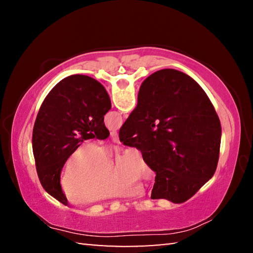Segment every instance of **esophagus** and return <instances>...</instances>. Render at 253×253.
I'll list each match as a JSON object with an SVG mask.
<instances>
[{
  "mask_svg": "<svg viewBox=\"0 0 253 253\" xmlns=\"http://www.w3.org/2000/svg\"><path fill=\"white\" fill-rule=\"evenodd\" d=\"M110 138L114 143L119 144V138H118V132L117 131H111L110 132Z\"/></svg>",
  "mask_w": 253,
  "mask_h": 253,
  "instance_id": "esophagus-1",
  "label": "esophagus"
}]
</instances>
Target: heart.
Listing matches in <instances>:
<instances>
[{"label": "heart", "instance_id": "obj_1", "mask_svg": "<svg viewBox=\"0 0 253 253\" xmlns=\"http://www.w3.org/2000/svg\"><path fill=\"white\" fill-rule=\"evenodd\" d=\"M108 148L83 144L70 154L63 168L61 187L72 202L93 203L124 198L137 191L136 182L151 181L154 170L137 148H127L113 163Z\"/></svg>", "mask_w": 253, "mask_h": 253}]
</instances>
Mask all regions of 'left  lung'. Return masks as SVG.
<instances>
[{
    "instance_id": "obj_1",
    "label": "left lung",
    "mask_w": 253,
    "mask_h": 253,
    "mask_svg": "<svg viewBox=\"0 0 253 253\" xmlns=\"http://www.w3.org/2000/svg\"><path fill=\"white\" fill-rule=\"evenodd\" d=\"M110 108L104 85L84 75L62 79L42 102L32 134L34 161L42 187L62 204L68 205L60 184L63 165L84 140L109 136L104 116Z\"/></svg>"
}]
</instances>
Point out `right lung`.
Instances as JSON below:
<instances>
[{"instance_id":"obj_1","label":"right lung","mask_w":253,"mask_h":253,"mask_svg":"<svg viewBox=\"0 0 253 253\" xmlns=\"http://www.w3.org/2000/svg\"><path fill=\"white\" fill-rule=\"evenodd\" d=\"M221 132L220 119L201 85L181 71L163 69L140 85L119 140L139 149L156 173L151 199L183 203L215 172Z\"/></svg>"}]
</instances>
